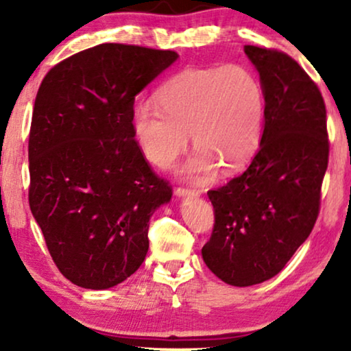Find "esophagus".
I'll return each instance as SVG.
<instances>
[{
	"label": "esophagus",
	"instance_id": "34e87169",
	"mask_svg": "<svg viewBox=\"0 0 351 351\" xmlns=\"http://www.w3.org/2000/svg\"><path fill=\"white\" fill-rule=\"evenodd\" d=\"M201 191L199 190H190V189H184V186H179V189L176 190V195L177 196H199Z\"/></svg>",
	"mask_w": 351,
	"mask_h": 351
}]
</instances>
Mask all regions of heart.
Returning a JSON list of instances; mask_svg holds the SVG:
<instances>
[{
  "label": "heart",
  "instance_id": "obj_1",
  "mask_svg": "<svg viewBox=\"0 0 351 351\" xmlns=\"http://www.w3.org/2000/svg\"><path fill=\"white\" fill-rule=\"evenodd\" d=\"M161 108H134L132 129L142 155L167 169L189 147L198 148L184 174L208 180L217 166L233 172L252 160L262 138L265 95L258 80L239 65L186 69L162 86Z\"/></svg>",
  "mask_w": 351,
  "mask_h": 351
}]
</instances>
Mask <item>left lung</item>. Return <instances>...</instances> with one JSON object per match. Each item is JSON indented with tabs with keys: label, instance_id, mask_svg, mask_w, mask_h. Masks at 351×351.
<instances>
[{
	"label": "left lung",
	"instance_id": "obj_1",
	"mask_svg": "<svg viewBox=\"0 0 351 351\" xmlns=\"http://www.w3.org/2000/svg\"><path fill=\"white\" fill-rule=\"evenodd\" d=\"M244 52L265 95L261 148L241 176L208 191L215 223L201 249L209 270L238 287L278 275L308 238L329 158L318 86L285 52L257 46Z\"/></svg>",
	"mask_w": 351,
	"mask_h": 351
}]
</instances>
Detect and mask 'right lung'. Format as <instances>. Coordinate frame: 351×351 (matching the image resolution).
<instances>
[{"label":"right lung","instance_id":"add662e5","mask_svg":"<svg viewBox=\"0 0 351 351\" xmlns=\"http://www.w3.org/2000/svg\"><path fill=\"white\" fill-rule=\"evenodd\" d=\"M177 59L105 43L57 64L38 89L28 203L52 261L76 286L108 289L145 261L148 222L172 189L134 141V100Z\"/></svg>","mask_w":351,"mask_h":351}]
</instances>
